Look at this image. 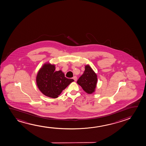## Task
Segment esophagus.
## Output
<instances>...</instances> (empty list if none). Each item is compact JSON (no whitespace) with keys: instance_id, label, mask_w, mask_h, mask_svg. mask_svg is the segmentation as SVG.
<instances>
[{"instance_id":"1","label":"esophagus","mask_w":146,"mask_h":146,"mask_svg":"<svg viewBox=\"0 0 146 146\" xmlns=\"http://www.w3.org/2000/svg\"><path fill=\"white\" fill-rule=\"evenodd\" d=\"M72 78L74 80V81H76L77 80V77L76 76H74Z\"/></svg>"}]
</instances>
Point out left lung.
I'll return each mask as SVG.
<instances>
[{
	"instance_id": "obj_1",
	"label": "left lung",
	"mask_w": 146,
	"mask_h": 146,
	"mask_svg": "<svg viewBox=\"0 0 146 146\" xmlns=\"http://www.w3.org/2000/svg\"><path fill=\"white\" fill-rule=\"evenodd\" d=\"M97 76L90 65L85 66V70L82 76L78 78L77 81L84 92L92 94L95 92L97 86Z\"/></svg>"
}]
</instances>
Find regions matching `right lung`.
Instances as JSON below:
<instances>
[{
    "mask_svg": "<svg viewBox=\"0 0 146 146\" xmlns=\"http://www.w3.org/2000/svg\"><path fill=\"white\" fill-rule=\"evenodd\" d=\"M56 66L49 62L45 63L39 69L36 78L38 88L45 96L57 98L73 79L66 78L62 70L55 71Z\"/></svg>",
    "mask_w": 146,
    "mask_h": 146,
    "instance_id": "add662e5",
    "label": "right lung"
}]
</instances>
